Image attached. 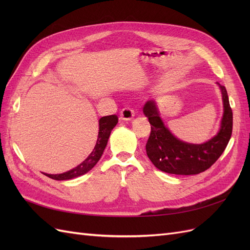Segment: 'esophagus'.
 Returning a JSON list of instances; mask_svg holds the SVG:
<instances>
[{
    "label": "esophagus",
    "mask_w": 250,
    "mask_h": 250,
    "mask_svg": "<svg viewBox=\"0 0 250 250\" xmlns=\"http://www.w3.org/2000/svg\"><path fill=\"white\" fill-rule=\"evenodd\" d=\"M134 117V110L130 107H124L121 110V119L125 121H130Z\"/></svg>",
    "instance_id": "1"
}]
</instances>
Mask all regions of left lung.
<instances>
[{"instance_id": "obj_1", "label": "left lung", "mask_w": 250, "mask_h": 250, "mask_svg": "<svg viewBox=\"0 0 250 250\" xmlns=\"http://www.w3.org/2000/svg\"><path fill=\"white\" fill-rule=\"evenodd\" d=\"M220 88L224 105L220 131L200 145L181 142L174 137L165 127L153 101L144 105L143 111L151 125L146 152L157 169L176 175H193L210 168L221 156L231 137L232 110L225 86L220 85Z\"/></svg>"}]
</instances>
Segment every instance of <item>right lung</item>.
Returning a JSON list of instances; mask_svg holds the SVG:
<instances>
[{
	"instance_id": "right-lung-1",
	"label": "right lung",
	"mask_w": 250,
	"mask_h": 250,
	"mask_svg": "<svg viewBox=\"0 0 250 250\" xmlns=\"http://www.w3.org/2000/svg\"><path fill=\"white\" fill-rule=\"evenodd\" d=\"M118 120L119 118L116 115L102 117L100 119L98 140L95 144V147L92 151V153H90L79 166H77L76 168L62 174H55V175H53V174H44V175L55 180H67V179H72L75 177H78L80 175H83V174L87 173L89 170H92L94 166L99 162V160L101 158L103 151L107 145L110 132L113 129V127L117 125Z\"/></svg>"
}]
</instances>
